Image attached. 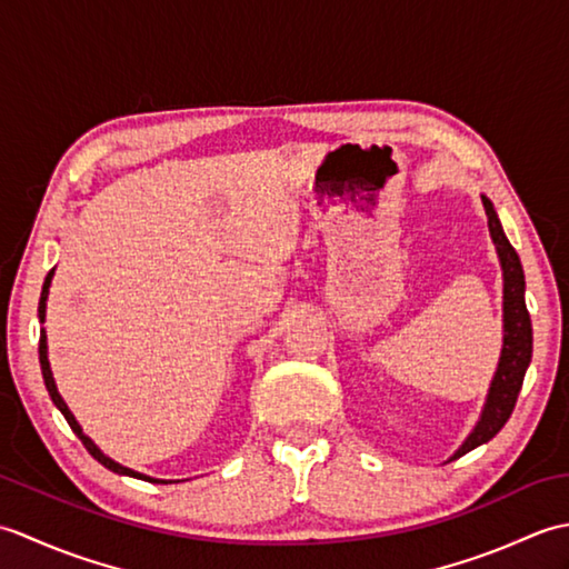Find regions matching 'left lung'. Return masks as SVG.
Segmentation results:
<instances>
[{
    "mask_svg": "<svg viewBox=\"0 0 569 569\" xmlns=\"http://www.w3.org/2000/svg\"><path fill=\"white\" fill-rule=\"evenodd\" d=\"M481 202H485L489 234L493 247H497V257L503 276V345L499 367L493 371L487 401L485 408H481L477 426L447 462H452V459L467 455L469 450H475V447L489 442L493 435L506 426V420L513 413L518 391H521L523 386L530 357H533V325H530V316L526 308V276L521 259H518L511 241L503 234V227L497 210H493V202L487 196H481Z\"/></svg>",
    "mask_w": 569,
    "mask_h": 569,
    "instance_id": "left-lung-1",
    "label": "left lung"
}]
</instances>
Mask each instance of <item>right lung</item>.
I'll return each instance as SVG.
<instances>
[{
	"instance_id": "1",
	"label": "right lung",
	"mask_w": 569,
	"mask_h": 569,
	"mask_svg": "<svg viewBox=\"0 0 569 569\" xmlns=\"http://www.w3.org/2000/svg\"><path fill=\"white\" fill-rule=\"evenodd\" d=\"M53 273H56V269H51L48 271V276H46V281H43V288H41V300H39V322H46V300H48V291H51V281H53ZM39 361H41V373H43V381H46V389H48V396H51V401L56 403V408L60 410V413L66 416V420H68V426L72 428V432L78 435V438L82 440V445L88 447V452L98 459L100 465H104L107 469L110 471H114V475H122V477H134V479H147V481H153V485H173V481H166V479H153V477H147V475H141V471H134V469H129V467H124V465H119V462H114L112 457H107L98 445H94L88 435L82 432V428H80V422L76 420V416L70 413V408H68V403L63 401V396L58 393V386H56V379H53V371H51V361H48V337H46V330H41V340H39Z\"/></svg>"
}]
</instances>
